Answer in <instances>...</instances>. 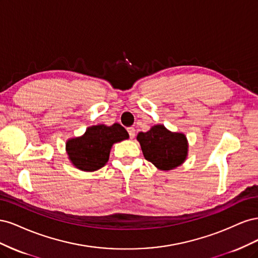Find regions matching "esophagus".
<instances>
[{
	"label": "esophagus",
	"instance_id": "34e87169",
	"mask_svg": "<svg viewBox=\"0 0 258 258\" xmlns=\"http://www.w3.org/2000/svg\"><path fill=\"white\" fill-rule=\"evenodd\" d=\"M128 134L131 139H134L136 137V129L134 127H129L128 128Z\"/></svg>",
	"mask_w": 258,
	"mask_h": 258
}]
</instances>
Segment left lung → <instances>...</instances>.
<instances>
[{
  "label": "left lung",
  "mask_w": 258,
  "mask_h": 258,
  "mask_svg": "<svg viewBox=\"0 0 258 258\" xmlns=\"http://www.w3.org/2000/svg\"><path fill=\"white\" fill-rule=\"evenodd\" d=\"M137 140L146 160L161 170H173L185 162L188 141L182 132H172L163 124H155L147 132H139Z\"/></svg>",
  "instance_id": "obj_1"
}]
</instances>
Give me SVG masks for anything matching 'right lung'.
I'll use <instances>...</instances> for the list:
<instances>
[{
	"instance_id": "1",
	"label": "right lung",
	"mask_w": 258,
	"mask_h": 258,
	"mask_svg": "<svg viewBox=\"0 0 258 258\" xmlns=\"http://www.w3.org/2000/svg\"><path fill=\"white\" fill-rule=\"evenodd\" d=\"M129 139L121 124L104 123L90 126L81 137L69 139L66 143L68 158L72 165L85 172H93L104 167L110 158L113 144Z\"/></svg>"
}]
</instances>
